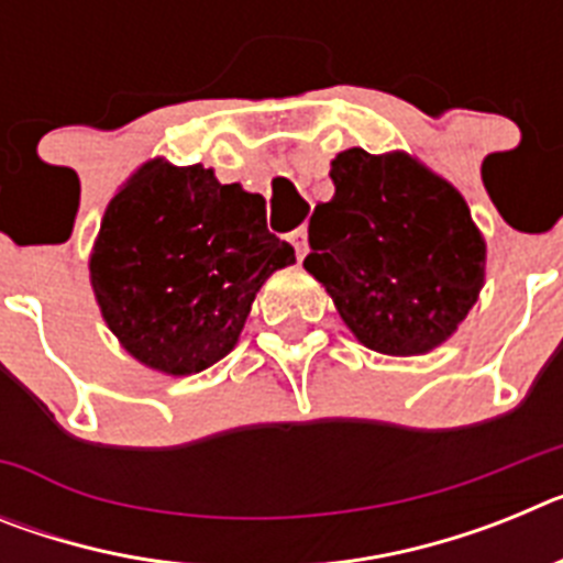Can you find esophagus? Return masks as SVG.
Masks as SVG:
<instances>
[{"label": "esophagus", "mask_w": 563, "mask_h": 563, "mask_svg": "<svg viewBox=\"0 0 563 563\" xmlns=\"http://www.w3.org/2000/svg\"><path fill=\"white\" fill-rule=\"evenodd\" d=\"M287 239H290V245L296 247V256L305 258L307 251H310V245H307V228H296V231L287 233Z\"/></svg>", "instance_id": "1"}]
</instances>
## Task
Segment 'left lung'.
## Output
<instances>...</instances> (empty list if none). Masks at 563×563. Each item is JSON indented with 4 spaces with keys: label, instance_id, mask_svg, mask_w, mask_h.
<instances>
[{
    "label": "left lung",
    "instance_id": "obj_1",
    "mask_svg": "<svg viewBox=\"0 0 563 563\" xmlns=\"http://www.w3.org/2000/svg\"><path fill=\"white\" fill-rule=\"evenodd\" d=\"M330 177L335 197L312 211L305 267L369 350H434L485 278V242L465 200L409 154L346 148Z\"/></svg>",
    "mask_w": 563,
    "mask_h": 563
}]
</instances>
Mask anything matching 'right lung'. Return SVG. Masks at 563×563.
I'll use <instances>...</instances> for the list:
<instances>
[{
    "instance_id": "add662e5",
    "label": "right lung",
    "mask_w": 563,
    "mask_h": 563,
    "mask_svg": "<svg viewBox=\"0 0 563 563\" xmlns=\"http://www.w3.org/2000/svg\"><path fill=\"white\" fill-rule=\"evenodd\" d=\"M292 262L258 194L200 163H148L109 202L89 273L109 330L137 361L194 375L233 350L258 287Z\"/></svg>"
}]
</instances>
